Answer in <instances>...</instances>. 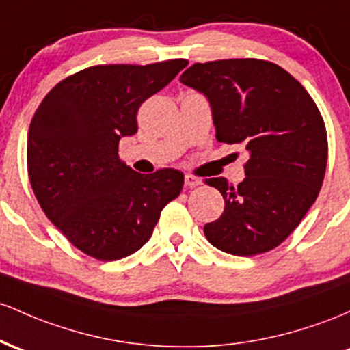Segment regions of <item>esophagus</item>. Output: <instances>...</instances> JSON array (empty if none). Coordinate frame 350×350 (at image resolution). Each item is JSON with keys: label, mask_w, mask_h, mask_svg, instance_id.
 <instances>
[{"label": "esophagus", "mask_w": 350, "mask_h": 350, "mask_svg": "<svg viewBox=\"0 0 350 350\" xmlns=\"http://www.w3.org/2000/svg\"><path fill=\"white\" fill-rule=\"evenodd\" d=\"M185 185L188 188H195V187L202 185V180L196 178V176H193V175H185Z\"/></svg>", "instance_id": "34e87169"}]
</instances>
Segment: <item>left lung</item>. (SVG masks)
I'll list each match as a JSON object with an SVG mask.
<instances>
[{
  "label": "left lung",
  "instance_id": "left-lung-1",
  "mask_svg": "<svg viewBox=\"0 0 350 350\" xmlns=\"http://www.w3.org/2000/svg\"><path fill=\"white\" fill-rule=\"evenodd\" d=\"M180 82L206 97L218 142L245 145L246 178L205 180L225 211L203 231L215 248L253 256L281 245L316 202L327 163V135L316 104L288 70L260 59L190 66Z\"/></svg>",
  "mask_w": 350,
  "mask_h": 350
}]
</instances>
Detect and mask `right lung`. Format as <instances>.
Returning a JSON list of instances; mask_svg holds the SVG:
<instances>
[{"label": "right lung", "instance_id": "add662e5", "mask_svg": "<svg viewBox=\"0 0 350 350\" xmlns=\"http://www.w3.org/2000/svg\"><path fill=\"white\" fill-rule=\"evenodd\" d=\"M188 61L94 66L61 81L27 132V172L39 205L82 253L116 261L140 250L183 174L152 175L119 159V140L137 133V111Z\"/></svg>", "mask_w": 350, "mask_h": 350}]
</instances>
